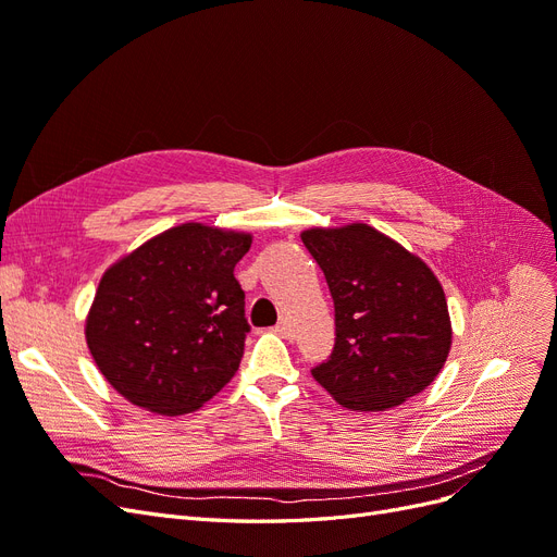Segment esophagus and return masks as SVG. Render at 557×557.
Masks as SVG:
<instances>
[{
  "label": "esophagus",
  "mask_w": 557,
  "mask_h": 557,
  "mask_svg": "<svg viewBox=\"0 0 557 557\" xmlns=\"http://www.w3.org/2000/svg\"><path fill=\"white\" fill-rule=\"evenodd\" d=\"M276 332L281 336H285V339H293V336H295V330H293V325L288 323V320H281V323L276 325Z\"/></svg>",
  "instance_id": "obj_1"
}]
</instances>
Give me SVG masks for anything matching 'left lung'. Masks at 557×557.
<instances>
[{
    "mask_svg": "<svg viewBox=\"0 0 557 557\" xmlns=\"http://www.w3.org/2000/svg\"><path fill=\"white\" fill-rule=\"evenodd\" d=\"M334 299V348L313 379L352 411H385L442 372L450 318L430 267L374 227L307 230Z\"/></svg>",
    "mask_w": 557,
    "mask_h": 557,
    "instance_id": "8db88e82",
    "label": "left lung"
}]
</instances>
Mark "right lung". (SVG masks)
I'll use <instances>...</instances> for the list:
<instances>
[{
  "label": "right lung",
  "mask_w": 557,
  "mask_h": 557,
  "mask_svg": "<svg viewBox=\"0 0 557 557\" xmlns=\"http://www.w3.org/2000/svg\"><path fill=\"white\" fill-rule=\"evenodd\" d=\"M250 234L185 223L99 281L86 339L104 379L137 407L178 416L234 376L250 332L234 267Z\"/></svg>",
  "instance_id": "add662e5"
}]
</instances>
